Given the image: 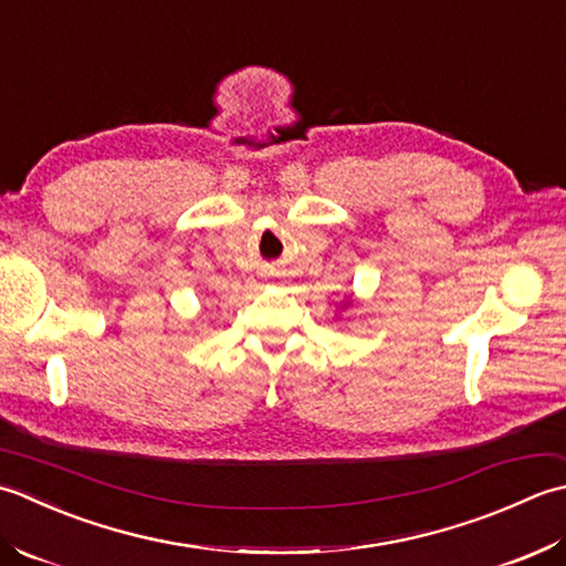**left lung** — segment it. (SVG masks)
Instances as JSON below:
<instances>
[{
  "mask_svg": "<svg viewBox=\"0 0 566 566\" xmlns=\"http://www.w3.org/2000/svg\"><path fill=\"white\" fill-rule=\"evenodd\" d=\"M352 303H354V300H352V295H349V297H344V303H339V305H342V307H349Z\"/></svg>",
  "mask_w": 566,
  "mask_h": 566,
  "instance_id": "1",
  "label": "left lung"
}]
</instances>
